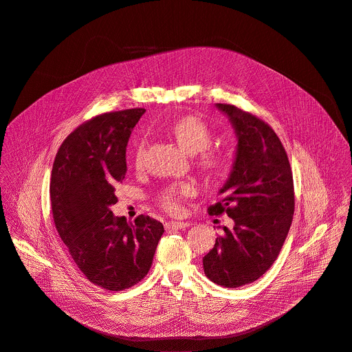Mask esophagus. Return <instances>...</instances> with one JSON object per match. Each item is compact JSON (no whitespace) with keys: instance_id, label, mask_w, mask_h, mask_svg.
<instances>
[{"instance_id":"34e87169","label":"esophagus","mask_w":352,"mask_h":352,"mask_svg":"<svg viewBox=\"0 0 352 352\" xmlns=\"http://www.w3.org/2000/svg\"><path fill=\"white\" fill-rule=\"evenodd\" d=\"M190 226V223H187V222H175V221H170V222H166L165 223V228L168 229V230H170V229H186V228H188Z\"/></svg>"}]
</instances>
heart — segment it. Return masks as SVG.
<instances>
[{"mask_svg": "<svg viewBox=\"0 0 352 352\" xmlns=\"http://www.w3.org/2000/svg\"><path fill=\"white\" fill-rule=\"evenodd\" d=\"M170 134L176 138L179 146L187 153H201L199 165L210 172H219L228 164V157L225 153L218 150H206V147L212 142V131L209 126L195 115H186L176 119L168 129ZM147 146V138L142 137L137 140L134 146V164L137 166L142 165L144 158V151ZM194 194V187L191 184H179L173 186L164 191L161 195L162 205L169 212H176L179 209V202L184 197H190Z\"/></svg>", "mask_w": 352, "mask_h": 352, "instance_id": "obj_1", "label": "heart"}]
</instances>
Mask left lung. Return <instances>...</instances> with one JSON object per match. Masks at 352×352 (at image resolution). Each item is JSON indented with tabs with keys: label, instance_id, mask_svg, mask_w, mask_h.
<instances>
[{
	"label": "left lung",
	"instance_id": "8db88e82",
	"mask_svg": "<svg viewBox=\"0 0 352 352\" xmlns=\"http://www.w3.org/2000/svg\"><path fill=\"white\" fill-rule=\"evenodd\" d=\"M236 137V158L219 201L209 215L226 214L234 226L222 228L204 258L206 277L234 289L258 280L276 261L294 215V183L286 150L274 130L255 115L217 104Z\"/></svg>",
	"mask_w": 352,
	"mask_h": 352
}]
</instances>
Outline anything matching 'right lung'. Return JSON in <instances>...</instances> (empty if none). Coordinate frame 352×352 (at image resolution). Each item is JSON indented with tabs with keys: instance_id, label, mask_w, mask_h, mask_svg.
<instances>
[{
	"instance_id": "obj_1",
	"label": "right lung",
	"mask_w": 352,
	"mask_h": 352,
	"mask_svg": "<svg viewBox=\"0 0 352 352\" xmlns=\"http://www.w3.org/2000/svg\"><path fill=\"white\" fill-rule=\"evenodd\" d=\"M144 108L107 112L80 124L60 144L51 172L55 228L79 270L93 285L120 292L148 273L164 225L140 215L115 217L126 146Z\"/></svg>"
}]
</instances>
